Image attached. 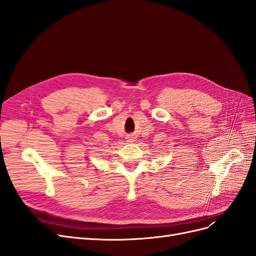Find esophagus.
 <instances>
[{"mask_svg": "<svg viewBox=\"0 0 256 256\" xmlns=\"http://www.w3.org/2000/svg\"><path fill=\"white\" fill-rule=\"evenodd\" d=\"M130 142H131V141H130Z\"/></svg>", "mask_w": 256, "mask_h": 256, "instance_id": "esophagus-1", "label": "esophagus"}]
</instances>
